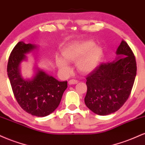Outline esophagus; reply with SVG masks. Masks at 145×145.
Masks as SVG:
<instances>
[{
	"label": "esophagus",
	"instance_id": "34e87169",
	"mask_svg": "<svg viewBox=\"0 0 145 145\" xmlns=\"http://www.w3.org/2000/svg\"><path fill=\"white\" fill-rule=\"evenodd\" d=\"M78 82L76 80H74V79H72V80H69V84H77Z\"/></svg>",
	"mask_w": 145,
	"mask_h": 145
}]
</instances>
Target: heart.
Instances as JSON below:
<instances>
[{"label": "heart", "instance_id": "1", "mask_svg": "<svg viewBox=\"0 0 145 145\" xmlns=\"http://www.w3.org/2000/svg\"><path fill=\"white\" fill-rule=\"evenodd\" d=\"M63 59L56 56V66L65 74L70 73L71 68L68 63L77 62V68L80 72L89 74L95 71L104 57L103 48L93 41L76 43L64 48L61 51Z\"/></svg>", "mask_w": 145, "mask_h": 145}]
</instances>
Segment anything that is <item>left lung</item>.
I'll return each mask as SVG.
<instances>
[{"label":"left lung","mask_w":145,"mask_h":145,"mask_svg":"<svg viewBox=\"0 0 145 145\" xmlns=\"http://www.w3.org/2000/svg\"><path fill=\"white\" fill-rule=\"evenodd\" d=\"M115 60L102 63L86 78V106L92 112L104 116L119 110L130 95L136 76L134 53L122 40Z\"/></svg>","instance_id":"1"}]
</instances>
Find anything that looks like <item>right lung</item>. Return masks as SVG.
Segmentation results:
<instances>
[{"label": "right lung", "instance_id": "right-lung-1", "mask_svg": "<svg viewBox=\"0 0 145 145\" xmlns=\"http://www.w3.org/2000/svg\"><path fill=\"white\" fill-rule=\"evenodd\" d=\"M38 48L35 44L20 41L10 54L7 75L18 103L26 112L36 116H46L57 108L67 82H60L35 65L34 74L25 78L21 74V64L27 61L26 54Z\"/></svg>", "mask_w": 145, "mask_h": 145}]
</instances>
